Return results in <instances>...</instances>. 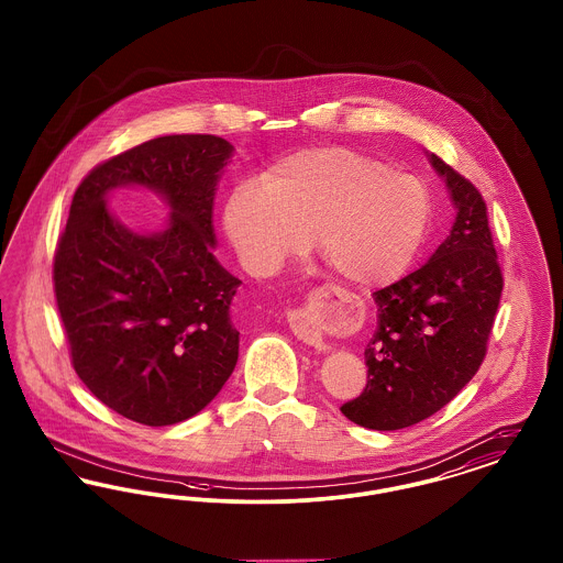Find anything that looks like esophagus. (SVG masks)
<instances>
[{
    "label": "esophagus",
    "instance_id": "esophagus-1",
    "mask_svg": "<svg viewBox=\"0 0 563 563\" xmlns=\"http://www.w3.org/2000/svg\"><path fill=\"white\" fill-rule=\"evenodd\" d=\"M289 327L295 333V338L299 342H303L306 346H312L314 350H327V344L322 340L319 327L314 324L312 312L308 308H297L294 312H289Z\"/></svg>",
    "mask_w": 563,
    "mask_h": 563
}]
</instances>
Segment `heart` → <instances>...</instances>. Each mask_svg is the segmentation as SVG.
<instances>
[{
	"mask_svg": "<svg viewBox=\"0 0 563 563\" xmlns=\"http://www.w3.org/2000/svg\"><path fill=\"white\" fill-rule=\"evenodd\" d=\"M424 184L349 147H308L274 162L262 186L241 181L223 205V232L242 268L272 276L308 251L358 287L393 283L429 223Z\"/></svg>",
	"mask_w": 563,
	"mask_h": 563,
	"instance_id": "b5f03b06",
	"label": "heart"
}]
</instances>
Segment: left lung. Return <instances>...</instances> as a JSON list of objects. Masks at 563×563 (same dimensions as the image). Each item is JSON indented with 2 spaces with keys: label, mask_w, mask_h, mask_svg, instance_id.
Here are the masks:
<instances>
[{
  "label": "left lung",
  "mask_w": 563,
  "mask_h": 563,
  "mask_svg": "<svg viewBox=\"0 0 563 563\" xmlns=\"http://www.w3.org/2000/svg\"><path fill=\"white\" fill-rule=\"evenodd\" d=\"M455 207L452 232L422 268L375 291L367 386L340 409L350 422L399 430L437 413L482 367L503 269L479 189L430 154Z\"/></svg>",
  "instance_id": "1"
}]
</instances>
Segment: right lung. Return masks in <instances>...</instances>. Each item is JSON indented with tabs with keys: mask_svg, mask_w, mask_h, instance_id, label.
<instances>
[{
	"mask_svg": "<svg viewBox=\"0 0 563 563\" xmlns=\"http://www.w3.org/2000/svg\"><path fill=\"white\" fill-rule=\"evenodd\" d=\"M234 147L214 134H168L95 166L54 253V295L71 365L115 413L184 422L213 401L239 361L230 303L241 280L213 255V200ZM141 185L172 207L141 235L108 213L107 194Z\"/></svg>",
	"mask_w": 563,
	"mask_h": 563,
	"instance_id": "obj_1",
	"label": "right lung"
}]
</instances>
